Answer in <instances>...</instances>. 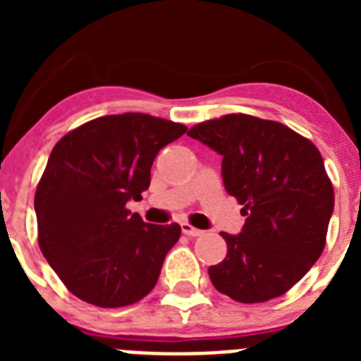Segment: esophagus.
<instances>
[{"mask_svg":"<svg viewBox=\"0 0 361 361\" xmlns=\"http://www.w3.org/2000/svg\"><path fill=\"white\" fill-rule=\"evenodd\" d=\"M180 229H183V233L184 235H188V237H200V235L204 233V231H200V229L190 226L188 222H183V224H180Z\"/></svg>","mask_w":361,"mask_h":361,"instance_id":"esophagus-1","label":"esophagus"}]
</instances>
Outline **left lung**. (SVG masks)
Masks as SVG:
<instances>
[{"mask_svg":"<svg viewBox=\"0 0 361 361\" xmlns=\"http://www.w3.org/2000/svg\"><path fill=\"white\" fill-rule=\"evenodd\" d=\"M191 139L222 155V180L242 204L238 235L208 269L216 291L242 304L283 295L320 258L334 191L320 152L286 124L231 114L195 124Z\"/></svg>","mask_w":361,"mask_h":361,"instance_id":"8db88e82","label":"left lung"}]
</instances>
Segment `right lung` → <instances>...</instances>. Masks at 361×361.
<instances>
[{
	"instance_id": "right-lung-1",
	"label": "right lung",
	"mask_w": 361,
	"mask_h": 361,
	"mask_svg": "<svg viewBox=\"0 0 361 361\" xmlns=\"http://www.w3.org/2000/svg\"><path fill=\"white\" fill-rule=\"evenodd\" d=\"M186 126L146 114L104 116L54 146L34 199L43 257L70 293L124 307L157 283L178 224H146L126 209L149 188L159 149Z\"/></svg>"
}]
</instances>
